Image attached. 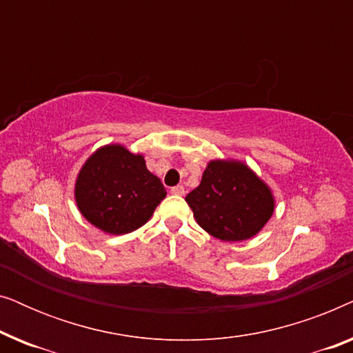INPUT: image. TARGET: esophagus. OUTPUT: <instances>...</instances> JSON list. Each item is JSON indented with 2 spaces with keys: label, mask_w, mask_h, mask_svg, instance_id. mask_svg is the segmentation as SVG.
<instances>
[{
  "label": "esophagus",
  "mask_w": 353,
  "mask_h": 353,
  "mask_svg": "<svg viewBox=\"0 0 353 353\" xmlns=\"http://www.w3.org/2000/svg\"><path fill=\"white\" fill-rule=\"evenodd\" d=\"M170 192H172V194H175V196H183V194H185V188H183L181 185L173 186L172 190H170Z\"/></svg>",
  "instance_id": "34e87169"
}]
</instances>
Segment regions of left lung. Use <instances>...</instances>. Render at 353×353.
Listing matches in <instances>:
<instances>
[{"label": "left lung", "mask_w": 353, "mask_h": 353, "mask_svg": "<svg viewBox=\"0 0 353 353\" xmlns=\"http://www.w3.org/2000/svg\"><path fill=\"white\" fill-rule=\"evenodd\" d=\"M186 202L202 230L231 243L257 234L274 210L270 188L238 161H212Z\"/></svg>", "instance_id": "obj_1"}]
</instances>
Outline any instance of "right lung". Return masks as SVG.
Wrapping results in <instances>:
<instances>
[{"mask_svg": "<svg viewBox=\"0 0 353 353\" xmlns=\"http://www.w3.org/2000/svg\"><path fill=\"white\" fill-rule=\"evenodd\" d=\"M165 196L162 181L148 170L141 154L120 144H108L90 156L75 183L81 215L109 234L138 230Z\"/></svg>", "mask_w": 353, "mask_h": 353, "instance_id": "1", "label": "right lung"}]
</instances>
